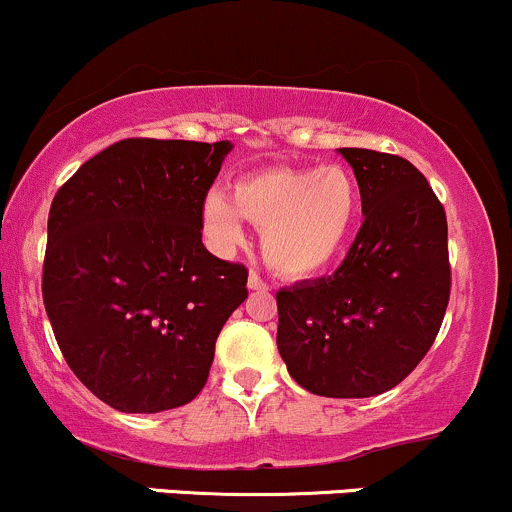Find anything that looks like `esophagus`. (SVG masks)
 I'll list each match as a JSON object with an SVG mask.
<instances>
[{"label":"esophagus","instance_id":"1","mask_svg":"<svg viewBox=\"0 0 512 512\" xmlns=\"http://www.w3.org/2000/svg\"><path fill=\"white\" fill-rule=\"evenodd\" d=\"M249 290H256V293H266L268 283L261 276H258L256 271H251L249 273Z\"/></svg>","mask_w":512,"mask_h":512}]
</instances>
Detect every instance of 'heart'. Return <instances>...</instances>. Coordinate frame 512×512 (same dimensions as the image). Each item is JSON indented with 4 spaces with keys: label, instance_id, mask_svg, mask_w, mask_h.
<instances>
[{
    "label": "heart",
    "instance_id": "1",
    "mask_svg": "<svg viewBox=\"0 0 512 512\" xmlns=\"http://www.w3.org/2000/svg\"><path fill=\"white\" fill-rule=\"evenodd\" d=\"M359 185L349 170L268 168L244 175L232 195L202 197L205 241L229 256L246 241V222L261 227V251L283 276H312L327 268L349 241L359 217Z\"/></svg>",
    "mask_w": 512,
    "mask_h": 512
}]
</instances>
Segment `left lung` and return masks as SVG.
Listing matches in <instances>:
<instances>
[{"instance_id": "left-lung-1", "label": "left lung", "mask_w": 512, "mask_h": 512, "mask_svg": "<svg viewBox=\"0 0 512 512\" xmlns=\"http://www.w3.org/2000/svg\"><path fill=\"white\" fill-rule=\"evenodd\" d=\"M364 224L332 276L278 290V351L302 388L371 398L422 361L449 302L447 214L410 161L339 148Z\"/></svg>"}]
</instances>
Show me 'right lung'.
<instances>
[{
	"label": "right lung",
	"mask_w": 512,
	"mask_h": 512,
	"mask_svg": "<svg viewBox=\"0 0 512 512\" xmlns=\"http://www.w3.org/2000/svg\"><path fill=\"white\" fill-rule=\"evenodd\" d=\"M229 141L126 139L82 163L48 214L43 305L75 376L122 412L190 403L246 300L202 244L200 205Z\"/></svg>",
	"instance_id": "1"
}]
</instances>
